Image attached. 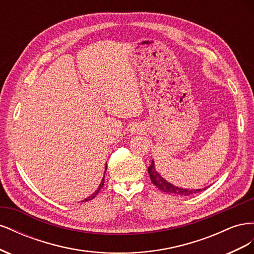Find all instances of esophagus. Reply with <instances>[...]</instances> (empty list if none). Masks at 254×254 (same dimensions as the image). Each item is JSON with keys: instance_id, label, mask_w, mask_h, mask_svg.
Listing matches in <instances>:
<instances>
[{"instance_id": "1", "label": "esophagus", "mask_w": 254, "mask_h": 254, "mask_svg": "<svg viewBox=\"0 0 254 254\" xmlns=\"http://www.w3.org/2000/svg\"><path fill=\"white\" fill-rule=\"evenodd\" d=\"M130 130H131V133L137 134V133H140V132L143 131V127L141 125H139V124H135V125H133L131 127V129H130Z\"/></svg>"}]
</instances>
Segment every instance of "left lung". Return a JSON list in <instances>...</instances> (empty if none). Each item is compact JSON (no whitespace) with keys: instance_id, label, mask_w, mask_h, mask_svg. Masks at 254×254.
<instances>
[{"instance_id":"8db88e82","label":"left lung","mask_w":254,"mask_h":254,"mask_svg":"<svg viewBox=\"0 0 254 254\" xmlns=\"http://www.w3.org/2000/svg\"><path fill=\"white\" fill-rule=\"evenodd\" d=\"M148 174H149L151 182L155 184V186L159 190H161L162 191H164V193H167V194H173V195H178V196H190L191 194L199 193V191L201 190V189L189 190V189L179 188V187L174 186V184H172L171 182L166 181L163 177L157 172L156 166H155V161L153 160L151 162V165L148 167Z\"/></svg>"}]
</instances>
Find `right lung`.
I'll return each instance as SVG.
<instances>
[{"mask_svg": "<svg viewBox=\"0 0 254 254\" xmlns=\"http://www.w3.org/2000/svg\"><path fill=\"white\" fill-rule=\"evenodd\" d=\"M106 171H107V164H106V167H105V172H104V177H103V179H102V181H101V184H99V186H98V189L94 191V193L93 194H92L91 196H89L88 198H86V199H84V200L83 201H89V200H92V199H93L96 195H97V193H98V191L99 190H101V189L104 187V183H105V174H106Z\"/></svg>", "mask_w": 254, "mask_h": 254, "instance_id": "right-lung-1", "label": "right lung"}]
</instances>
